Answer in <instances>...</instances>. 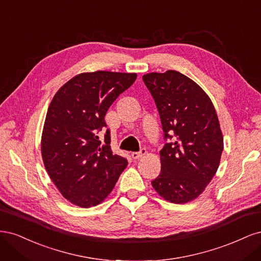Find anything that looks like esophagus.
<instances>
[{"label": "esophagus", "mask_w": 261, "mask_h": 261, "mask_svg": "<svg viewBox=\"0 0 261 261\" xmlns=\"http://www.w3.org/2000/svg\"><path fill=\"white\" fill-rule=\"evenodd\" d=\"M146 149H141L139 152H132V158L133 159H139V158H141V156H144L145 154H146Z\"/></svg>", "instance_id": "esophagus-1"}]
</instances>
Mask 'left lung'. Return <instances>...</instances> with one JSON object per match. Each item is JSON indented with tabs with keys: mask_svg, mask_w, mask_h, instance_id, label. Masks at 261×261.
<instances>
[{
	"mask_svg": "<svg viewBox=\"0 0 261 261\" xmlns=\"http://www.w3.org/2000/svg\"><path fill=\"white\" fill-rule=\"evenodd\" d=\"M143 80L159 111L165 144L161 173L151 181L162 198L173 203L196 199L219 168L223 136L208 94L176 70L149 73Z\"/></svg>",
	"mask_w": 261,
	"mask_h": 261,
	"instance_id": "1",
	"label": "left lung"
}]
</instances>
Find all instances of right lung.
I'll return each mask as SVG.
<instances>
[{"label":"right lung","instance_id":"right-lung-1","mask_svg":"<svg viewBox=\"0 0 261 261\" xmlns=\"http://www.w3.org/2000/svg\"><path fill=\"white\" fill-rule=\"evenodd\" d=\"M136 78L135 73H82L54 94L42 130V160L54 185L75 206L101 203L127 167L125 158L112 152L110 130L103 143L98 132L107 126L109 108Z\"/></svg>","mask_w":261,"mask_h":261}]
</instances>
